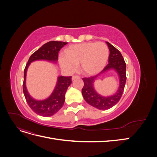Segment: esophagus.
Segmentation results:
<instances>
[{
    "mask_svg": "<svg viewBox=\"0 0 157 157\" xmlns=\"http://www.w3.org/2000/svg\"><path fill=\"white\" fill-rule=\"evenodd\" d=\"M79 78H80L79 76H77V75H74V76H73V77H72V80H75V79Z\"/></svg>",
    "mask_w": 157,
    "mask_h": 157,
    "instance_id": "obj_1",
    "label": "esophagus"
}]
</instances>
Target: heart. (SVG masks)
Wrapping results in <instances>:
<instances>
[{"label": "heart", "instance_id": "1", "mask_svg": "<svg viewBox=\"0 0 157 157\" xmlns=\"http://www.w3.org/2000/svg\"><path fill=\"white\" fill-rule=\"evenodd\" d=\"M65 56L59 59L63 68L73 71L76 65L80 63L84 74L94 75L105 67L109 58V48L103 42H84L68 47L65 50Z\"/></svg>", "mask_w": 157, "mask_h": 157}]
</instances>
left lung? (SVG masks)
Segmentation results:
<instances>
[{
  "label": "left lung",
  "instance_id": "8db88e82",
  "mask_svg": "<svg viewBox=\"0 0 157 157\" xmlns=\"http://www.w3.org/2000/svg\"><path fill=\"white\" fill-rule=\"evenodd\" d=\"M110 54L109 56V63L100 73L96 76L88 78H83L84 86L82 94L84 99L88 104L100 110L110 109L119 101L124 90L126 81V65L121 52L115 46L107 42ZM110 69L115 70L120 76V87L117 92L113 96L104 97L97 93L93 88V82L98 76Z\"/></svg>",
  "mask_w": 157,
  "mask_h": 157
}]
</instances>
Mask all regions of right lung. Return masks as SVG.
Returning a JSON list of instances; mask_svg holds the SVG:
<instances>
[{
    "instance_id": "1",
    "label": "right lung",
    "mask_w": 157,
    "mask_h": 157,
    "mask_svg": "<svg viewBox=\"0 0 157 157\" xmlns=\"http://www.w3.org/2000/svg\"><path fill=\"white\" fill-rule=\"evenodd\" d=\"M67 44V42H65L50 41L34 52L27 61L24 69L23 91L28 105L37 115L42 117H50L54 115L63 107L65 99V93L72 82L71 76H59L55 89L50 96L44 100H36L31 97L26 88L25 80L27 68L31 62L36 60H47L56 62L58 58L59 51Z\"/></svg>"
}]
</instances>
